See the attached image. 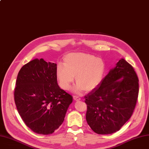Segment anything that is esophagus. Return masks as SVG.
<instances>
[{"label":"esophagus","mask_w":149,"mask_h":149,"mask_svg":"<svg viewBox=\"0 0 149 149\" xmlns=\"http://www.w3.org/2000/svg\"><path fill=\"white\" fill-rule=\"evenodd\" d=\"M73 98H74V100H75V101H79V100H80V98L78 96V95H74V96H73Z\"/></svg>","instance_id":"esophagus-1"}]
</instances>
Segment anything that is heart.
Returning <instances> with one entry per match:
<instances>
[{
  "label": "heart",
  "instance_id": "1",
  "mask_svg": "<svg viewBox=\"0 0 149 149\" xmlns=\"http://www.w3.org/2000/svg\"><path fill=\"white\" fill-rule=\"evenodd\" d=\"M104 72V63L100 58L84 53H70L65 57L64 65L58 63L56 74L60 86L69 90L74 82L76 92H89L100 83Z\"/></svg>",
  "mask_w": 149,
  "mask_h": 149
}]
</instances>
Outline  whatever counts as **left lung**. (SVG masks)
<instances>
[{
    "mask_svg": "<svg viewBox=\"0 0 149 149\" xmlns=\"http://www.w3.org/2000/svg\"><path fill=\"white\" fill-rule=\"evenodd\" d=\"M134 68L121 58L97 87L84 96L87 123L98 134L118 131L131 117L139 92Z\"/></svg>",
    "mask_w": 149,
    "mask_h": 149,
    "instance_id": "8db88e82",
    "label": "left lung"
}]
</instances>
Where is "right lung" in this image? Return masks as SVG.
<instances>
[{"instance_id":"right-lung-1","label":"right lung","mask_w":149,"mask_h":149,"mask_svg":"<svg viewBox=\"0 0 149 149\" xmlns=\"http://www.w3.org/2000/svg\"><path fill=\"white\" fill-rule=\"evenodd\" d=\"M57 64L43 58L29 61L17 75L14 101L26 126L38 134L50 135L65 120L72 97L60 89Z\"/></svg>"}]
</instances>
